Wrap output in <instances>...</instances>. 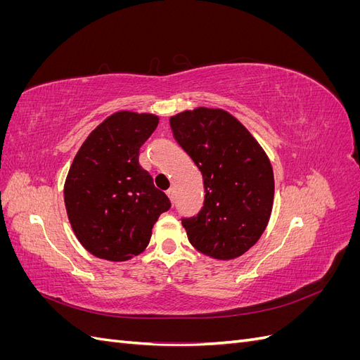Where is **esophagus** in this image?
Listing matches in <instances>:
<instances>
[{
	"label": "esophagus",
	"instance_id": "34e87169",
	"mask_svg": "<svg viewBox=\"0 0 360 360\" xmlns=\"http://www.w3.org/2000/svg\"><path fill=\"white\" fill-rule=\"evenodd\" d=\"M167 195L169 197L171 202H174V200H176V191H174V188H169V189L167 191Z\"/></svg>",
	"mask_w": 360,
	"mask_h": 360
}]
</instances>
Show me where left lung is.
<instances>
[{
  "label": "left lung",
  "mask_w": 360,
  "mask_h": 360,
  "mask_svg": "<svg viewBox=\"0 0 360 360\" xmlns=\"http://www.w3.org/2000/svg\"><path fill=\"white\" fill-rule=\"evenodd\" d=\"M172 135L202 174L204 205L181 224L192 246L216 259L243 255L264 233L274 205V169L236 117L197 108L169 118Z\"/></svg>",
  "instance_id": "8db88e82"
}]
</instances>
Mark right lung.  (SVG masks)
<instances>
[{
    "label": "right lung",
    "instance_id": "1",
    "mask_svg": "<svg viewBox=\"0 0 360 360\" xmlns=\"http://www.w3.org/2000/svg\"><path fill=\"white\" fill-rule=\"evenodd\" d=\"M159 117L120 111L84 141L64 183L72 230L97 258L126 261L147 248L158 217L171 202L141 168L139 148Z\"/></svg>",
    "mask_w": 360,
    "mask_h": 360
}]
</instances>
